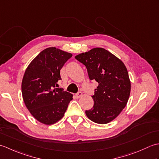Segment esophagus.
Listing matches in <instances>:
<instances>
[{
  "mask_svg": "<svg viewBox=\"0 0 159 159\" xmlns=\"http://www.w3.org/2000/svg\"><path fill=\"white\" fill-rule=\"evenodd\" d=\"M83 96V93L82 92H78L76 95H75V96H76V98H80V97H81Z\"/></svg>",
  "mask_w": 159,
  "mask_h": 159,
  "instance_id": "1",
  "label": "esophagus"
}]
</instances>
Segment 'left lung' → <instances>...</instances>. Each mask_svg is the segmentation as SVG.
I'll use <instances>...</instances> for the list:
<instances>
[{"mask_svg":"<svg viewBox=\"0 0 159 159\" xmlns=\"http://www.w3.org/2000/svg\"><path fill=\"white\" fill-rule=\"evenodd\" d=\"M87 67L90 80H96L93 107L86 111L90 120L105 124L121 112L130 93V80L126 66L117 57L102 48H94L75 57Z\"/></svg>","mask_w":159,"mask_h":159,"instance_id":"1","label":"left lung"}]
</instances>
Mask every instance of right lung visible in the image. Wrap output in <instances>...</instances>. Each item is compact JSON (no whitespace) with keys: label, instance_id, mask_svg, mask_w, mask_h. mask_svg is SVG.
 <instances>
[{"label":"right lung","instance_id":"right-lung-1","mask_svg":"<svg viewBox=\"0 0 159 159\" xmlns=\"http://www.w3.org/2000/svg\"><path fill=\"white\" fill-rule=\"evenodd\" d=\"M72 55L55 47L47 48L26 67L22 81L24 102L33 117L52 125L64 116L73 95L59 87L60 70Z\"/></svg>","mask_w":159,"mask_h":159}]
</instances>
